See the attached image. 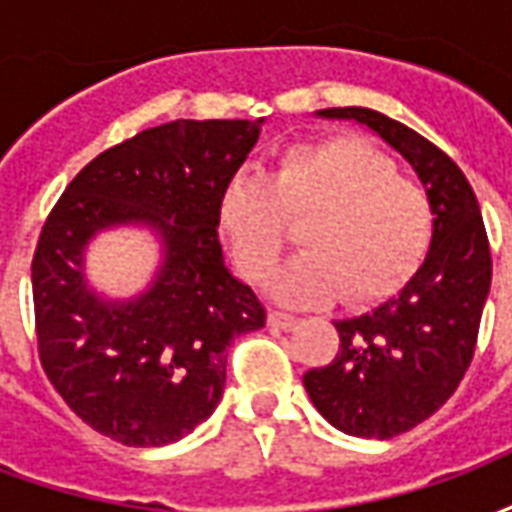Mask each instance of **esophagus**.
<instances>
[{
	"label": "esophagus",
	"mask_w": 512,
	"mask_h": 512,
	"mask_svg": "<svg viewBox=\"0 0 512 512\" xmlns=\"http://www.w3.org/2000/svg\"><path fill=\"white\" fill-rule=\"evenodd\" d=\"M268 323L274 326V329H282V332H288V329H293L296 323H299V318L296 315H285V312H268Z\"/></svg>",
	"instance_id": "esophagus-1"
}]
</instances>
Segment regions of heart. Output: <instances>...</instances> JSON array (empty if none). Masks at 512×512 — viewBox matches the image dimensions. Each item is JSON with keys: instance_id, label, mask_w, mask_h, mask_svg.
<instances>
[{"instance_id": "obj_1", "label": "heart", "mask_w": 512, "mask_h": 512, "mask_svg": "<svg viewBox=\"0 0 512 512\" xmlns=\"http://www.w3.org/2000/svg\"><path fill=\"white\" fill-rule=\"evenodd\" d=\"M222 222L238 266L266 282L304 224V255L277 282L290 304L386 299L408 282L428 252L436 213L428 191L397 178V164L362 139L301 142L279 156L271 178H235Z\"/></svg>"}]
</instances>
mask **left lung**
<instances>
[{"label": "left lung", "mask_w": 512, "mask_h": 512, "mask_svg": "<svg viewBox=\"0 0 512 512\" xmlns=\"http://www.w3.org/2000/svg\"><path fill=\"white\" fill-rule=\"evenodd\" d=\"M318 115L356 120L395 147L436 213L425 263L406 288L373 312L334 321L340 351L304 373V389L326 422L348 436L392 439L436 414L472 365L491 288L488 235L466 175L425 136L362 106Z\"/></svg>", "instance_id": "left-lung-1"}]
</instances>
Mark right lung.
Returning a JSON list of instances; mask_svg holds the SVG:
<instances>
[{"label": "right lung", "instance_id": "add662e5", "mask_svg": "<svg viewBox=\"0 0 512 512\" xmlns=\"http://www.w3.org/2000/svg\"><path fill=\"white\" fill-rule=\"evenodd\" d=\"M260 120H175L95 156L49 213L32 257L38 354L62 400L128 447H164L219 406L227 345L266 326L255 290L224 266V191ZM142 223L162 241L148 288L106 302L83 279L95 232Z\"/></svg>", "mask_w": 512, "mask_h": 512}]
</instances>
